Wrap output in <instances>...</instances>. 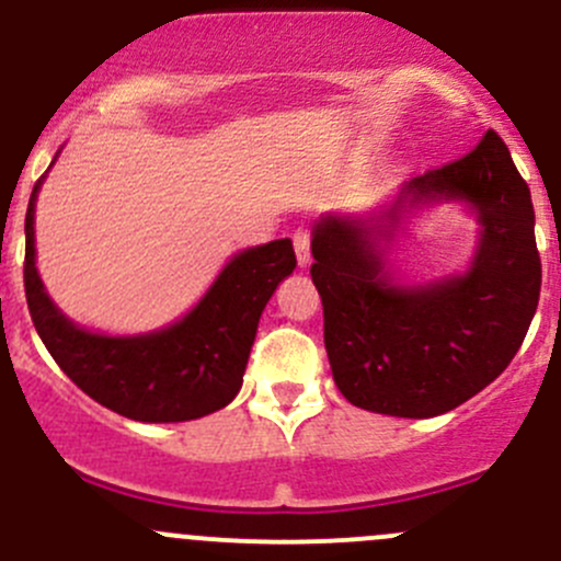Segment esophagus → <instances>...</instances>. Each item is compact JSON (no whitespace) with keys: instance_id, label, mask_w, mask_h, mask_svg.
Segmentation results:
<instances>
[{"instance_id":"esophagus-1","label":"esophagus","mask_w":561,"mask_h":561,"mask_svg":"<svg viewBox=\"0 0 561 561\" xmlns=\"http://www.w3.org/2000/svg\"><path fill=\"white\" fill-rule=\"evenodd\" d=\"M309 241H312V236H309L307 228H298L296 233H293V247H296L298 265H301V268H309V263H312V247H309Z\"/></svg>"}]
</instances>
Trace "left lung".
Returning a JSON list of instances; mask_svg holds the SVG:
<instances>
[{
    "label": "left lung",
    "instance_id": "left-lung-1",
    "mask_svg": "<svg viewBox=\"0 0 561 561\" xmlns=\"http://www.w3.org/2000/svg\"><path fill=\"white\" fill-rule=\"evenodd\" d=\"M426 199L473 206L479 254L463 277L396 286L376 233L392 238L400 208ZM386 217L369 225L328 214L314 225L312 282L333 382L360 410L443 415L507 369L535 317L542 274L529 186L505 140L485 129L472 151L407 181Z\"/></svg>",
    "mask_w": 561,
    "mask_h": 561
}]
</instances>
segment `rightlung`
I'll use <instances>...</instances> for the list:
<instances>
[{
  "mask_svg": "<svg viewBox=\"0 0 561 561\" xmlns=\"http://www.w3.org/2000/svg\"><path fill=\"white\" fill-rule=\"evenodd\" d=\"M26 208L24 290L50 358L98 404L144 423L211 415L236 399L276 285L296 268L290 239L236 254L184 320L146 336H103L72 325L45 293L35 268V201Z\"/></svg>",
  "mask_w": 561,
  "mask_h": 561,
  "instance_id": "right-lung-1",
  "label": "right lung"
}]
</instances>
